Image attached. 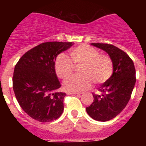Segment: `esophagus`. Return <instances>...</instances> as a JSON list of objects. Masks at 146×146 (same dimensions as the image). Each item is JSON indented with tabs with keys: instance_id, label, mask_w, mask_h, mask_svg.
<instances>
[{
	"instance_id": "1",
	"label": "esophagus",
	"mask_w": 146,
	"mask_h": 146,
	"mask_svg": "<svg viewBox=\"0 0 146 146\" xmlns=\"http://www.w3.org/2000/svg\"><path fill=\"white\" fill-rule=\"evenodd\" d=\"M66 94H68V95H69V94H80L81 93L80 92H72V91H67Z\"/></svg>"
}]
</instances>
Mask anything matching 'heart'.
Returning <instances> with one entry per match:
<instances>
[{
	"label": "heart",
	"mask_w": 146,
	"mask_h": 146,
	"mask_svg": "<svg viewBox=\"0 0 146 146\" xmlns=\"http://www.w3.org/2000/svg\"><path fill=\"white\" fill-rule=\"evenodd\" d=\"M72 61L64 54H60L55 61V71L60 79L70 76L74 67L81 68V77H73L64 81L66 91L80 92L92 86L104 84L113 74V62L107 55H101L96 49L87 44H81L72 49L69 52Z\"/></svg>",
	"instance_id": "obj_1"
}]
</instances>
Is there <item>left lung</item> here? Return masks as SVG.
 I'll return each mask as SVG.
<instances>
[{
  "label": "left lung",
  "instance_id": "1",
  "mask_svg": "<svg viewBox=\"0 0 146 146\" xmlns=\"http://www.w3.org/2000/svg\"><path fill=\"white\" fill-rule=\"evenodd\" d=\"M108 52L113 62V74L105 83L93 93L94 102L86 108L88 114L98 121H108L117 116L131 98L136 82L135 68L131 58L124 51L110 44L92 43Z\"/></svg>",
  "mask_w": 146,
  "mask_h": 146
}]
</instances>
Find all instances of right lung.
<instances>
[{
    "label": "right lung",
    "instance_id": "1",
    "mask_svg": "<svg viewBox=\"0 0 146 146\" xmlns=\"http://www.w3.org/2000/svg\"><path fill=\"white\" fill-rule=\"evenodd\" d=\"M73 42H47L28 50L18 60L13 74V90L22 109L34 120L50 122L64 111L65 93L55 71V61Z\"/></svg>",
    "mask_w": 146,
    "mask_h": 146
}]
</instances>
